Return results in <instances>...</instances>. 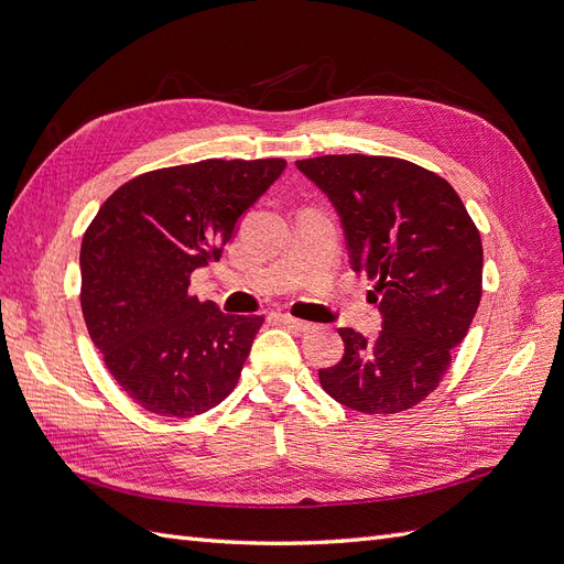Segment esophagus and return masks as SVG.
Returning a JSON list of instances; mask_svg holds the SVG:
<instances>
[{
  "instance_id": "esophagus-1",
  "label": "esophagus",
  "mask_w": 564,
  "mask_h": 564,
  "mask_svg": "<svg viewBox=\"0 0 564 564\" xmlns=\"http://www.w3.org/2000/svg\"><path fill=\"white\" fill-rule=\"evenodd\" d=\"M280 317H282L286 327L294 329V332H311L313 329V324L305 322V319H299V317H292V315H280Z\"/></svg>"
}]
</instances>
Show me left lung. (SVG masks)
Segmentation results:
<instances>
[{
  "label": "left lung",
  "instance_id": "left-lung-1",
  "mask_svg": "<svg viewBox=\"0 0 564 564\" xmlns=\"http://www.w3.org/2000/svg\"><path fill=\"white\" fill-rule=\"evenodd\" d=\"M296 166L332 199L350 265L377 282L383 315L377 340L338 329L344 357L319 383L355 412H406L440 386L480 305V230L454 187L414 162L324 155Z\"/></svg>",
  "mask_w": 564,
  "mask_h": 564
}]
</instances>
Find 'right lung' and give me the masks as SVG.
<instances>
[{
  "instance_id": "add662e5",
  "label": "right lung",
  "mask_w": 564,
  "mask_h": 564,
  "mask_svg": "<svg viewBox=\"0 0 564 564\" xmlns=\"http://www.w3.org/2000/svg\"><path fill=\"white\" fill-rule=\"evenodd\" d=\"M286 162L202 160L131 178L84 232L82 313L110 377L145 412L191 419L240 381L263 315H226L191 294L237 218Z\"/></svg>"
}]
</instances>
